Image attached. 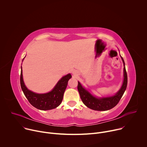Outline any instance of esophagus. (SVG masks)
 <instances>
[{"label":"esophagus","instance_id":"obj_1","mask_svg":"<svg viewBox=\"0 0 147 147\" xmlns=\"http://www.w3.org/2000/svg\"><path fill=\"white\" fill-rule=\"evenodd\" d=\"M72 73H73V76H75V77L78 76V71H77V70H73Z\"/></svg>","mask_w":147,"mask_h":147}]
</instances>
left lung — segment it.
<instances>
[{
  "label": "left lung",
  "mask_w": 147,
  "mask_h": 147,
  "mask_svg": "<svg viewBox=\"0 0 147 147\" xmlns=\"http://www.w3.org/2000/svg\"><path fill=\"white\" fill-rule=\"evenodd\" d=\"M124 65L123 81L120 90L113 95L107 97H96L91 94L87 89L82 87L81 83L78 81V91L80 98L85 105L90 109L98 111H105L114 108L119 103L124 92L127 88V75L125 70L124 61L120 56Z\"/></svg>",
  "instance_id": "obj_1"
}]
</instances>
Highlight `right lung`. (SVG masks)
Segmentation results:
<instances>
[{"instance_id": "obj_1", "label": "right lung", "mask_w": 147, "mask_h": 147, "mask_svg": "<svg viewBox=\"0 0 147 147\" xmlns=\"http://www.w3.org/2000/svg\"><path fill=\"white\" fill-rule=\"evenodd\" d=\"M71 78V75L69 73L62 77L50 92L45 94H38L29 90L26 86L23 80L22 67L21 66L20 84L22 91L32 105L41 111L53 109L60 105L63 98L68 81Z\"/></svg>"}]
</instances>
